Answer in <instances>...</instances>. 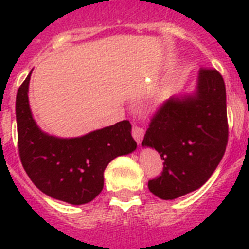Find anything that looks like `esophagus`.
<instances>
[{
    "label": "esophagus",
    "mask_w": 249,
    "mask_h": 249,
    "mask_svg": "<svg viewBox=\"0 0 249 249\" xmlns=\"http://www.w3.org/2000/svg\"><path fill=\"white\" fill-rule=\"evenodd\" d=\"M132 134H133V138L137 141V143L141 144V142H142V140H143V137H144L143 128H140V126H137V125H133Z\"/></svg>",
    "instance_id": "esophagus-1"
}]
</instances>
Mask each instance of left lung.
<instances>
[{
    "instance_id": "1",
    "label": "left lung",
    "mask_w": 249,
    "mask_h": 249,
    "mask_svg": "<svg viewBox=\"0 0 249 249\" xmlns=\"http://www.w3.org/2000/svg\"><path fill=\"white\" fill-rule=\"evenodd\" d=\"M226 88L216 70L201 68L194 93L169 98L151 119L142 146L164 160L148 189L164 200L195 191L208 181L226 150Z\"/></svg>"
}]
</instances>
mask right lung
<instances>
[{"instance_id": "1", "label": "right lung", "mask_w": 249, "mask_h": 249, "mask_svg": "<svg viewBox=\"0 0 249 249\" xmlns=\"http://www.w3.org/2000/svg\"><path fill=\"white\" fill-rule=\"evenodd\" d=\"M31 73L18 90L15 105L23 168L48 196L68 204H86L103 189V173L109 161L137 148L132 125L123 120L76 138H59L42 132L29 107Z\"/></svg>"}]
</instances>
